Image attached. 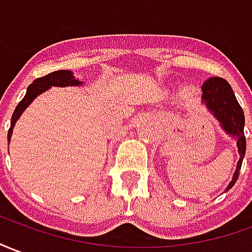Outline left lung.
Instances as JSON below:
<instances>
[{
    "label": "left lung",
    "instance_id": "1",
    "mask_svg": "<svg viewBox=\"0 0 252 252\" xmlns=\"http://www.w3.org/2000/svg\"><path fill=\"white\" fill-rule=\"evenodd\" d=\"M202 103L217 118L225 133L236 140L240 159L237 162L232 181L229 182L225 192L229 190L237 181L243 159L246 155V136H244V112L236 98L233 90L223 78H210L202 86Z\"/></svg>",
    "mask_w": 252,
    "mask_h": 252
}]
</instances>
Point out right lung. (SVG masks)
Returning <instances> with one entry per match:
<instances>
[{
    "label": "right lung",
    "instance_id": "1",
    "mask_svg": "<svg viewBox=\"0 0 252 252\" xmlns=\"http://www.w3.org/2000/svg\"><path fill=\"white\" fill-rule=\"evenodd\" d=\"M83 82L78 81V78L74 76L72 71L67 70H59L55 71V72H50L48 75L41 76V78H36L35 81H32L30 86L27 88V92H26V96L23 97V100L20 103L17 104L16 109L12 115V119H10V127L8 130V141L12 137V131H13V127H15V123L17 122V119L20 118V115L23 114V111L29 105H30L34 98L36 96H39L41 93H43L45 90H48L52 86H60V88H65V86H79L82 85Z\"/></svg>",
    "mask_w": 252,
    "mask_h": 252
}]
</instances>
